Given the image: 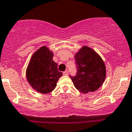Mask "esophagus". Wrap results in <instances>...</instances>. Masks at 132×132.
Wrapping results in <instances>:
<instances>
[{
  "label": "esophagus",
  "instance_id": "esophagus-1",
  "mask_svg": "<svg viewBox=\"0 0 132 132\" xmlns=\"http://www.w3.org/2000/svg\"><path fill=\"white\" fill-rule=\"evenodd\" d=\"M63 75H68V72L67 71H65V72H63Z\"/></svg>",
  "mask_w": 132,
  "mask_h": 132
}]
</instances>
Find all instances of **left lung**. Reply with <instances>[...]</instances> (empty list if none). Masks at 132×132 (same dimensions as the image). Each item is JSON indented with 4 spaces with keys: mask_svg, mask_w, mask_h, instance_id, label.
Here are the masks:
<instances>
[{
    "mask_svg": "<svg viewBox=\"0 0 132 132\" xmlns=\"http://www.w3.org/2000/svg\"><path fill=\"white\" fill-rule=\"evenodd\" d=\"M77 72L70 75L75 88L84 94L97 90L106 77L105 63L100 55L90 47L84 46L75 54Z\"/></svg>",
    "mask_w": 132,
    "mask_h": 132,
    "instance_id": "left-lung-1",
    "label": "left lung"
}]
</instances>
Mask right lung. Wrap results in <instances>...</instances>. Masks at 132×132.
<instances>
[{"mask_svg": "<svg viewBox=\"0 0 132 132\" xmlns=\"http://www.w3.org/2000/svg\"><path fill=\"white\" fill-rule=\"evenodd\" d=\"M54 54L43 46L31 57L26 70V77L34 89L42 94H48L56 87L62 72L53 60Z\"/></svg>", "mask_w": 132, "mask_h": 132, "instance_id": "1", "label": "right lung"}]
</instances>
